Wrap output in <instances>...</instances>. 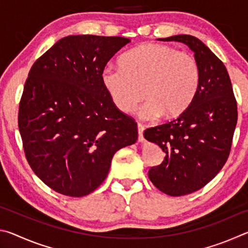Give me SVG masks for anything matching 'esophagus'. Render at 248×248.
I'll use <instances>...</instances> for the list:
<instances>
[{
  "instance_id": "obj_1",
  "label": "esophagus",
  "mask_w": 248,
  "mask_h": 248,
  "mask_svg": "<svg viewBox=\"0 0 248 248\" xmlns=\"http://www.w3.org/2000/svg\"><path fill=\"white\" fill-rule=\"evenodd\" d=\"M143 131L144 125L141 124H138V133H139V141H143Z\"/></svg>"
}]
</instances>
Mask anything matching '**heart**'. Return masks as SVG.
<instances>
[{
    "mask_svg": "<svg viewBox=\"0 0 248 248\" xmlns=\"http://www.w3.org/2000/svg\"><path fill=\"white\" fill-rule=\"evenodd\" d=\"M200 65L191 53L171 46L144 44L106 66L102 83L112 104L124 114L134 111L145 96L140 114L145 119L174 118L186 110L198 92Z\"/></svg>",
    "mask_w": 248,
    "mask_h": 248,
    "instance_id": "obj_1",
    "label": "heart"
}]
</instances>
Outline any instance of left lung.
<instances>
[{"mask_svg": "<svg viewBox=\"0 0 248 248\" xmlns=\"http://www.w3.org/2000/svg\"><path fill=\"white\" fill-rule=\"evenodd\" d=\"M158 40L187 45L201 71L198 92L186 110L143 133L165 153L162 164L150 169V180L164 194L177 197L199 190L225 164L237 123V104L225 65L202 41L190 35Z\"/></svg>", "mask_w": 248, "mask_h": 248, "instance_id": "1", "label": "left lung"}]
</instances>
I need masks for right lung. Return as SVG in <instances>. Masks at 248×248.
Here are the masks:
<instances>
[{
    "label": "right lung",
    "instance_id": "right-lung-1",
    "mask_svg": "<svg viewBox=\"0 0 248 248\" xmlns=\"http://www.w3.org/2000/svg\"><path fill=\"white\" fill-rule=\"evenodd\" d=\"M124 37H64L32 64L18 109L28 164L59 194L93 192L114 154L138 139L137 123L104 89L102 71L130 43Z\"/></svg>",
    "mask_w": 248,
    "mask_h": 248
}]
</instances>
